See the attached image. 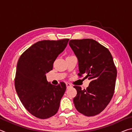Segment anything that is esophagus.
<instances>
[{
    "instance_id": "esophagus-1",
    "label": "esophagus",
    "mask_w": 132,
    "mask_h": 132,
    "mask_svg": "<svg viewBox=\"0 0 132 132\" xmlns=\"http://www.w3.org/2000/svg\"><path fill=\"white\" fill-rule=\"evenodd\" d=\"M66 88H69V87H71L72 86L70 84L68 83V82H67V83H66Z\"/></svg>"
}]
</instances>
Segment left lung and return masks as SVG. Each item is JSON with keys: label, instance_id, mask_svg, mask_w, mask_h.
I'll return each mask as SVG.
<instances>
[{"label": "left lung", "instance_id": "1", "mask_svg": "<svg viewBox=\"0 0 132 132\" xmlns=\"http://www.w3.org/2000/svg\"><path fill=\"white\" fill-rule=\"evenodd\" d=\"M69 46L77 57L79 73L91 81L86 90L74 86L77 95L73 102L87 117L98 114L108 105L114 93L117 69L108 49L92 39H72Z\"/></svg>", "mask_w": 132, "mask_h": 132}]
</instances>
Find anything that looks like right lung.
I'll use <instances>...</instances> for the list:
<instances>
[{
  "mask_svg": "<svg viewBox=\"0 0 132 132\" xmlns=\"http://www.w3.org/2000/svg\"><path fill=\"white\" fill-rule=\"evenodd\" d=\"M69 40L37 42L17 62L15 91L27 110L39 119H47L57 113L66 91L64 82L53 85L47 81L46 74L52 70L53 62L66 48Z\"/></svg>",
  "mask_w": 132,
  "mask_h": 132,
  "instance_id": "add662e5",
  "label": "right lung"
}]
</instances>
